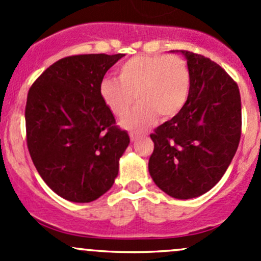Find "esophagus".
<instances>
[{"instance_id":"esophagus-1","label":"esophagus","mask_w":261,"mask_h":261,"mask_svg":"<svg viewBox=\"0 0 261 261\" xmlns=\"http://www.w3.org/2000/svg\"><path fill=\"white\" fill-rule=\"evenodd\" d=\"M130 139H131V141H136L140 139V136L136 135V134H134V133H130Z\"/></svg>"}]
</instances>
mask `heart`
<instances>
[{"instance_id":"heart-1","label":"heart","mask_w":261,"mask_h":261,"mask_svg":"<svg viewBox=\"0 0 261 261\" xmlns=\"http://www.w3.org/2000/svg\"><path fill=\"white\" fill-rule=\"evenodd\" d=\"M118 81L103 78L99 94L110 111L123 117L126 128L139 130L159 115L170 118L187 103L191 91V73L186 60L178 55H136L117 68Z\"/></svg>"}]
</instances>
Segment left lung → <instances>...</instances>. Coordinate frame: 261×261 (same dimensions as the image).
<instances>
[{
    "label": "left lung",
    "mask_w": 261,
    "mask_h": 261,
    "mask_svg": "<svg viewBox=\"0 0 261 261\" xmlns=\"http://www.w3.org/2000/svg\"><path fill=\"white\" fill-rule=\"evenodd\" d=\"M191 73L187 103L150 135L149 173L158 187L179 199L213 188L227 170L241 138L238 83L210 58L181 50Z\"/></svg>",
    "instance_id": "left-lung-1"
}]
</instances>
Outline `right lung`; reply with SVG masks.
Masks as SVG:
<instances>
[{
    "mask_svg": "<svg viewBox=\"0 0 261 261\" xmlns=\"http://www.w3.org/2000/svg\"><path fill=\"white\" fill-rule=\"evenodd\" d=\"M123 54L65 57L44 70L26 99V144L43 180L64 199L87 203L114 184L130 143L99 94Z\"/></svg>",
    "mask_w": 261,
    "mask_h": 261,
    "instance_id": "add662e5",
    "label": "right lung"
}]
</instances>
